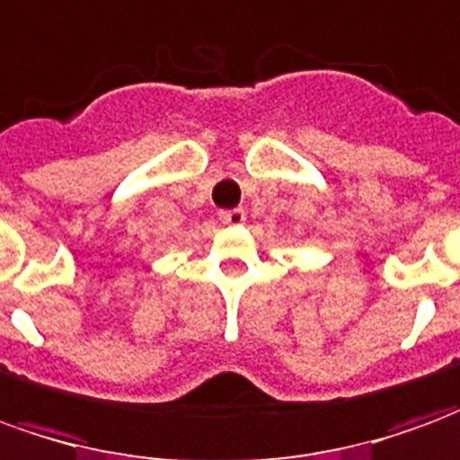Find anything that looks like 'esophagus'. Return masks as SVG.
I'll use <instances>...</instances> for the list:
<instances>
[{"instance_id": "1", "label": "esophagus", "mask_w": 460, "mask_h": 460, "mask_svg": "<svg viewBox=\"0 0 460 460\" xmlns=\"http://www.w3.org/2000/svg\"><path fill=\"white\" fill-rule=\"evenodd\" d=\"M220 220L225 225H243L247 220V213L243 208H233V210H223L220 213Z\"/></svg>"}]
</instances>
